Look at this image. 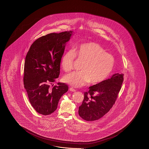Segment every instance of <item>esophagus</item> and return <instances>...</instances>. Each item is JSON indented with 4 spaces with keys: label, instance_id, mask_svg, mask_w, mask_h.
<instances>
[{
    "label": "esophagus",
    "instance_id": "esophagus-1",
    "mask_svg": "<svg viewBox=\"0 0 149 149\" xmlns=\"http://www.w3.org/2000/svg\"><path fill=\"white\" fill-rule=\"evenodd\" d=\"M69 90L70 91H72V92H75V91H76V90H75L74 88H73L72 87L69 88Z\"/></svg>",
    "mask_w": 149,
    "mask_h": 149
}]
</instances>
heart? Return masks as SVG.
<instances>
[{
    "mask_svg": "<svg viewBox=\"0 0 149 149\" xmlns=\"http://www.w3.org/2000/svg\"><path fill=\"white\" fill-rule=\"evenodd\" d=\"M75 57L84 61L81 71L71 72L64 77V80L76 87L84 86L89 82L95 85L104 81L112 72L115 64L113 55L96 42L82 44L74 51H66L61 59V65L65 72L72 70Z\"/></svg>",
    "mask_w": 149,
    "mask_h": 149,
    "instance_id": "obj_1",
    "label": "heart"
}]
</instances>
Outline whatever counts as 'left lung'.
Returning a JSON list of instances; mask_svg holds the SVG:
<instances>
[{
	"instance_id": "left-lung-1",
	"label": "left lung",
	"mask_w": 149,
	"mask_h": 149,
	"mask_svg": "<svg viewBox=\"0 0 149 149\" xmlns=\"http://www.w3.org/2000/svg\"><path fill=\"white\" fill-rule=\"evenodd\" d=\"M123 81V74L117 73L90 87L88 91L84 92V99L79 108V116L87 121L103 117L115 104Z\"/></svg>"
}]
</instances>
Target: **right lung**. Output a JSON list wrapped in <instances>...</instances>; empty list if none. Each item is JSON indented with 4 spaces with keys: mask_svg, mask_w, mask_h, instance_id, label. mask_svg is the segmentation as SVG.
<instances>
[{
    "mask_svg": "<svg viewBox=\"0 0 149 149\" xmlns=\"http://www.w3.org/2000/svg\"><path fill=\"white\" fill-rule=\"evenodd\" d=\"M72 31L50 33L35 41L27 53L24 63L23 83L33 108L43 115L54 113L68 85L52 84L60 73V64L65 46ZM53 86V85H52Z\"/></svg>",
    "mask_w": 149,
    "mask_h": 149,
    "instance_id": "1",
    "label": "right lung"
}]
</instances>
